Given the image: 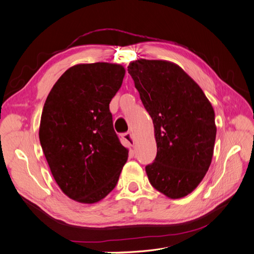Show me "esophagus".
Instances as JSON below:
<instances>
[{
    "label": "esophagus",
    "mask_w": 254,
    "mask_h": 254,
    "mask_svg": "<svg viewBox=\"0 0 254 254\" xmlns=\"http://www.w3.org/2000/svg\"><path fill=\"white\" fill-rule=\"evenodd\" d=\"M122 137H123V140H125L130 146L134 145V142H135L134 135L131 132H126L124 134H122Z\"/></svg>",
    "instance_id": "34e87169"
}]
</instances>
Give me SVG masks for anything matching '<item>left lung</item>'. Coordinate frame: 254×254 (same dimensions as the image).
Returning <instances> with one entry per match:
<instances>
[{
  "mask_svg": "<svg viewBox=\"0 0 254 254\" xmlns=\"http://www.w3.org/2000/svg\"><path fill=\"white\" fill-rule=\"evenodd\" d=\"M155 127L157 156L145 167L151 186L168 198L191 193L211 165L214 109L198 84L166 60L137 59L128 65Z\"/></svg>",
  "mask_w": 254,
  "mask_h": 254,
  "instance_id": "obj_1",
  "label": "left lung"
}]
</instances>
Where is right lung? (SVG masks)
<instances>
[{"label": "right lung", "mask_w": 254, "mask_h": 254, "mask_svg": "<svg viewBox=\"0 0 254 254\" xmlns=\"http://www.w3.org/2000/svg\"><path fill=\"white\" fill-rule=\"evenodd\" d=\"M124 76L121 64H76L60 76L44 103L41 147L54 179L73 200H102L128 159L109 110Z\"/></svg>", "instance_id": "obj_1"}]
</instances>
